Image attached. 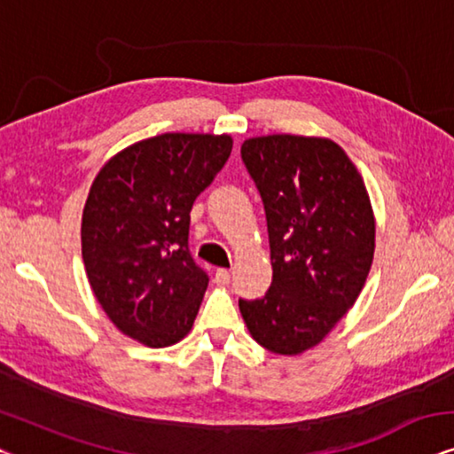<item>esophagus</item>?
<instances>
[{"label":"esophagus","instance_id":"34e87169","mask_svg":"<svg viewBox=\"0 0 454 454\" xmlns=\"http://www.w3.org/2000/svg\"><path fill=\"white\" fill-rule=\"evenodd\" d=\"M214 281L218 283V286H228L230 283V270L228 269H218L214 275Z\"/></svg>","mask_w":454,"mask_h":454}]
</instances>
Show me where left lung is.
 Wrapping results in <instances>:
<instances>
[{
	"label": "left lung",
	"mask_w": 454,
	"mask_h": 454,
	"mask_svg": "<svg viewBox=\"0 0 454 454\" xmlns=\"http://www.w3.org/2000/svg\"><path fill=\"white\" fill-rule=\"evenodd\" d=\"M242 160L265 206L273 281L239 300L250 336L277 355L316 347L355 306L375 253L361 173L336 142L295 134L245 140Z\"/></svg>",
	"instance_id": "obj_1"
}]
</instances>
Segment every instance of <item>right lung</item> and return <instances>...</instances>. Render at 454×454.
Returning a JSON list of instances; mask_svg holds the SVG:
<instances>
[{
    "instance_id": "right-lung-1",
    "label": "right lung",
    "mask_w": 454,
    "mask_h": 454,
    "mask_svg": "<svg viewBox=\"0 0 454 454\" xmlns=\"http://www.w3.org/2000/svg\"><path fill=\"white\" fill-rule=\"evenodd\" d=\"M232 153L228 134L167 132L101 167L81 222L85 273L120 333L151 348L185 338L207 289L189 212Z\"/></svg>"
}]
</instances>
